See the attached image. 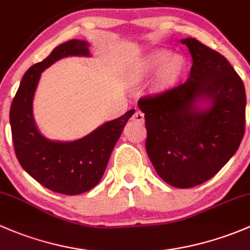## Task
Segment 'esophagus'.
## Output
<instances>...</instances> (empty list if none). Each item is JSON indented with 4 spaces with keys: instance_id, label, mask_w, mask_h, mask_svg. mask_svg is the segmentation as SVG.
I'll return each instance as SVG.
<instances>
[{
    "instance_id": "34e87169",
    "label": "esophagus",
    "mask_w": 250,
    "mask_h": 250,
    "mask_svg": "<svg viewBox=\"0 0 250 250\" xmlns=\"http://www.w3.org/2000/svg\"><path fill=\"white\" fill-rule=\"evenodd\" d=\"M132 120L136 123H143L144 122V114L141 110H136L135 114L132 115Z\"/></svg>"
}]
</instances>
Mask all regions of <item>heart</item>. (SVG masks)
I'll return each instance as SVG.
<instances>
[{"instance_id":"b5f03b06","label":"heart","mask_w":250,"mask_h":250,"mask_svg":"<svg viewBox=\"0 0 250 250\" xmlns=\"http://www.w3.org/2000/svg\"><path fill=\"white\" fill-rule=\"evenodd\" d=\"M185 69V59L181 54L159 49L149 54L140 65V73L149 76L158 71L155 78V90L163 92L173 86L181 79Z\"/></svg>"}]
</instances>
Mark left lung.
<instances>
[{
	"instance_id": "8db88e82",
	"label": "left lung",
	"mask_w": 250,
	"mask_h": 250,
	"mask_svg": "<svg viewBox=\"0 0 250 250\" xmlns=\"http://www.w3.org/2000/svg\"><path fill=\"white\" fill-rule=\"evenodd\" d=\"M192 66L182 85L141 99L146 149L156 173L187 189L218 173L235 155L244 135L246 90L232 66L195 38L181 40Z\"/></svg>"
}]
</instances>
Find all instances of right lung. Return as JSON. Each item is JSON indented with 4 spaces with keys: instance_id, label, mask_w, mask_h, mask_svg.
I'll return each mask as SVG.
<instances>
[{
    "instance_id": "add662e5",
    "label": "right lung",
    "mask_w": 250,
    "mask_h": 250,
    "mask_svg": "<svg viewBox=\"0 0 250 250\" xmlns=\"http://www.w3.org/2000/svg\"><path fill=\"white\" fill-rule=\"evenodd\" d=\"M67 56H91L89 43L71 40L31 66L20 82L9 112L13 144L22 168L43 187L65 195H79L96 187L115 143L135 109L104 123L79 140L54 141L41 133L33 118V99L41 74Z\"/></svg>"
}]
</instances>
